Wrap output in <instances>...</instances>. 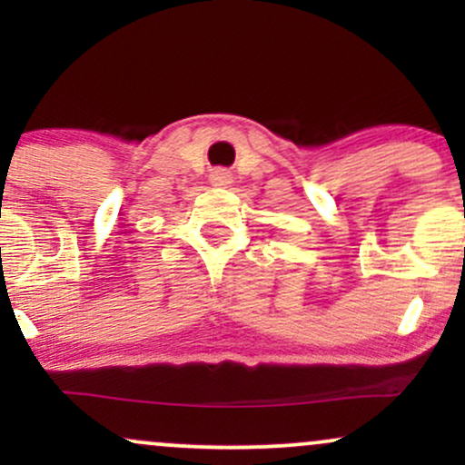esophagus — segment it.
<instances>
[{
    "mask_svg": "<svg viewBox=\"0 0 465 465\" xmlns=\"http://www.w3.org/2000/svg\"><path fill=\"white\" fill-rule=\"evenodd\" d=\"M232 181H233L232 173H229V170H225V168H216L214 173L210 174V183L216 185V188H227Z\"/></svg>",
    "mask_w": 465,
    "mask_h": 465,
    "instance_id": "34e87169",
    "label": "esophagus"
}]
</instances>
